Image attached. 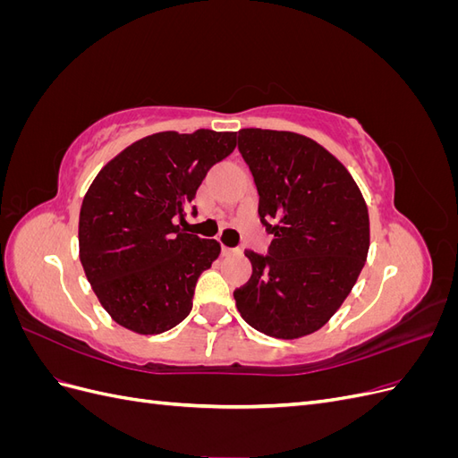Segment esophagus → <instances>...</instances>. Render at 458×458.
<instances>
[{
	"label": "esophagus",
	"instance_id": "esophagus-1",
	"mask_svg": "<svg viewBox=\"0 0 458 458\" xmlns=\"http://www.w3.org/2000/svg\"><path fill=\"white\" fill-rule=\"evenodd\" d=\"M221 252H224V256H237V254H241V248L224 246V248H221Z\"/></svg>",
	"mask_w": 458,
	"mask_h": 458
}]
</instances>
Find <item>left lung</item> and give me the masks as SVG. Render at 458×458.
<instances>
[{"label":"left lung","mask_w":458,"mask_h":458,"mask_svg":"<svg viewBox=\"0 0 458 458\" xmlns=\"http://www.w3.org/2000/svg\"><path fill=\"white\" fill-rule=\"evenodd\" d=\"M239 150L258 187L267 254L234 290L244 321L273 338L321 328L348 298L369 252V212L344 165L310 137L246 128Z\"/></svg>","instance_id":"left-lung-1"}]
</instances>
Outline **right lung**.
<instances>
[{"instance_id":"obj_1","label":"right lung","mask_w":458,"mask_h":458,"mask_svg":"<svg viewBox=\"0 0 458 458\" xmlns=\"http://www.w3.org/2000/svg\"><path fill=\"white\" fill-rule=\"evenodd\" d=\"M234 147L233 131H162L123 148L97 174L80 210V261L118 325L160 335L191 313L199 276L221 246L175 221H185L208 170Z\"/></svg>"}]
</instances>
